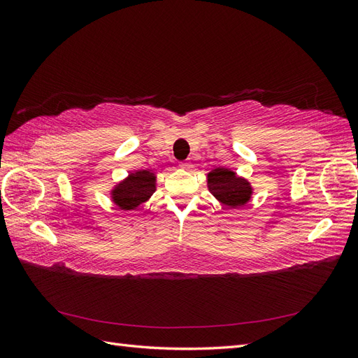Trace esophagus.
<instances>
[{
  "mask_svg": "<svg viewBox=\"0 0 358 358\" xmlns=\"http://www.w3.org/2000/svg\"><path fill=\"white\" fill-rule=\"evenodd\" d=\"M179 167H180V169H183V170H188V169H191V162H188V161H182V162H179Z\"/></svg>",
  "mask_w": 358,
  "mask_h": 358,
  "instance_id": "obj_1",
  "label": "esophagus"
}]
</instances>
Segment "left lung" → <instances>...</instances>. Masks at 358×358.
<instances>
[{"label": "left lung", "mask_w": 358, "mask_h": 358, "mask_svg": "<svg viewBox=\"0 0 358 358\" xmlns=\"http://www.w3.org/2000/svg\"><path fill=\"white\" fill-rule=\"evenodd\" d=\"M206 178L212 196L227 208H241L252 199L254 188L251 182L237 175L231 169L216 167Z\"/></svg>", "instance_id": "left-lung-1"}]
</instances>
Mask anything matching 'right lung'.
Masks as SVG:
<instances>
[{"instance_id": "1", "label": "right lung", "mask_w": 358, "mask_h": 358, "mask_svg": "<svg viewBox=\"0 0 358 358\" xmlns=\"http://www.w3.org/2000/svg\"><path fill=\"white\" fill-rule=\"evenodd\" d=\"M157 191V175L149 169L129 171L128 176L110 189V200L121 210H136L149 201Z\"/></svg>"}]
</instances>
